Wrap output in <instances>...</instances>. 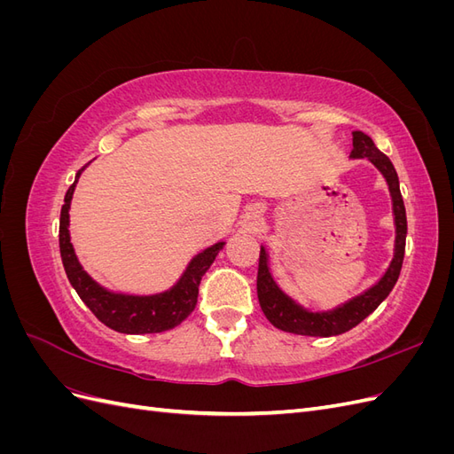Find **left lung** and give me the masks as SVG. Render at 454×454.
Wrapping results in <instances>:
<instances>
[{"mask_svg": "<svg viewBox=\"0 0 454 454\" xmlns=\"http://www.w3.org/2000/svg\"><path fill=\"white\" fill-rule=\"evenodd\" d=\"M352 153L350 159H367L373 167L382 174L388 184V191L392 197V214L395 225V240H394V257L387 272L382 274L377 284L360 295L348 299L332 310L312 312L301 307L297 301L280 290L277 280L272 278L269 269V254L265 246H261L259 254V269H257V297L261 310L265 312L267 320L287 333L309 335V337H332L348 332V329L358 325L362 320L373 312L384 299L388 297L392 287L400 278V270L403 265L405 255V237H407V215L405 206L400 191V180L394 168L392 160L379 151L373 140L362 130L352 132Z\"/></svg>", "mask_w": 454, "mask_h": 454, "instance_id": "obj_1", "label": "left lung"}]
</instances>
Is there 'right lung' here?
<instances>
[{"mask_svg":"<svg viewBox=\"0 0 454 454\" xmlns=\"http://www.w3.org/2000/svg\"><path fill=\"white\" fill-rule=\"evenodd\" d=\"M85 167L77 172L75 182L67 189L60 212V255L67 280L74 286V290L92 310L96 318L119 333H160L182 324L195 310L199 284L225 242H215L210 248L197 254L189 261L180 280L167 292L153 295H132L107 290V287L96 282L83 269V265L79 263L70 239V204L79 176Z\"/></svg>","mask_w":454,"mask_h":454,"instance_id":"right-lung-1","label":"right lung"}]
</instances>
